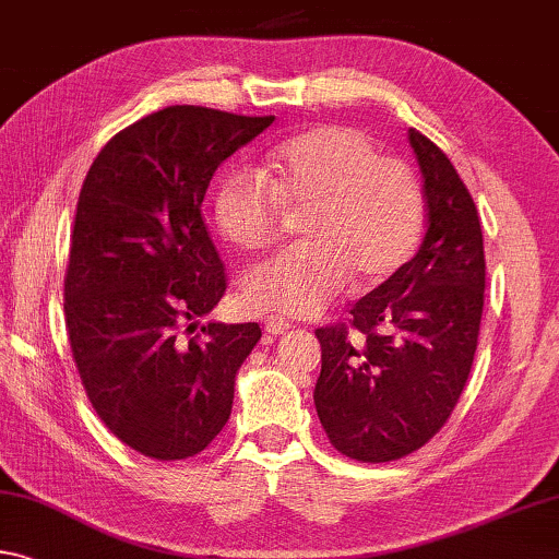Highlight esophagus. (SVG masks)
<instances>
[{
	"instance_id": "1",
	"label": "esophagus",
	"mask_w": 559,
	"mask_h": 559,
	"mask_svg": "<svg viewBox=\"0 0 559 559\" xmlns=\"http://www.w3.org/2000/svg\"><path fill=\"white\" fill-rule=\"evenodd\" d=\"M290 328V323L286 321V318H281V316H269L263 321V331L269 333V335H281V333H286Z\"/></svg>"
}]
</instances>
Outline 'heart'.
Listing matches in <instances>:
<instances>
[{
  "instance_id": "obj_1",
  "label": "heart",
  "mask_w": 559,
  "mask_h": 559,
  "mask_svg": "<svg viewBox=\"0 0 559 559\" xmlns=\"http://www.w3.org/2000/svg\"><path fill=\"white\" fill-rule=\"evenodd\" d=\"M261 174H228L216 186L221 236L241 251H263L281 238L286 216L306 214V241L248 273L243 298L253 311L321 313L348 278L356 288L393 278L420 243L418 176L401 158L380 156L356 129L300 131L265 156Z\"/></svg>"
}]
</instances>
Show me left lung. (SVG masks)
<instances>
[{"instance_id":"obj_1","label":"left lung","mask_w":559,"mask_h":559,"mask_svg":"<svg viewBox=\"0 0 559 559\" xmlns=\"http://www.w3.org/2000/svg\"><path fill=\"white\" fill-rule=\"evenodd\" d=\"M423 174L428 231L393 278L318 328L313 401L333 448L360 463H391L445 425L471 376L483 318L485 251L475 201L450 158L407 131Z\"/></svg>"}]
</instances>
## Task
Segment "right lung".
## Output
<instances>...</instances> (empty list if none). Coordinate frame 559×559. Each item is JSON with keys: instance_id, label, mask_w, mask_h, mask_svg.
<instances>
[{"instance_id": "obj_1", "label": "right lung", "mask_w": 559, "mask_h": 559, "mask_svg": "<svg viewBox=\"0 0 559 559\" xmlns=\"http://www.w3.org/2000/svg\"><path fill=\"white\" fill-rule=\"evenodd\" d=\"M273 117L166 106L119 131L88 168L64 276L67 335L88 403L114 436L154 460L209 448L234 405L259 323L193 321L226 273L201 203L216 168Z\"/></svg>"}]
</instances>
